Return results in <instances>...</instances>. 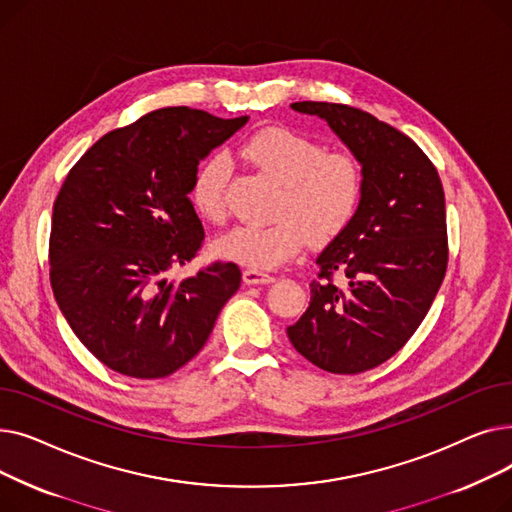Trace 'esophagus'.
Here are the masks:
<instances>
[{"instance_id":"esophagus-1","label":"esophagus","mask_w":512,"mask_h":512,"mask_svg":"<svg viewBox=\"0 0 512 512\" xmlns=\"http://www.w3.org/2000/svg\"><path fill=\"white\" fill-rule=\"evenodd\" d=\"M242 282L253 286V284H270L274 282V276L265 274V272H259V270H245L242 272Z\"/></svg>"}]
</instances>
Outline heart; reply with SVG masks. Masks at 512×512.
<instances>
[{
    "instance_id": "obj_1",
    "label": "heart",
    "mask_w": 512,
    "mask_h": 512,
    "mask_svg": "<svg viewBox=\"0 0 512 512\" xmlns=\"http://www.w3.org/2000/svg\"><path fill=\"white\" fill-rule=\"evenodd\" d=\"M242 155L280 184L270 224H242L215 240V253L251 270H274L299 255L305 240L328 245L361 207L365 174L348 149L326 151L324 143L290 128H263L242 145ZM232 161L224 151L207 155L191 182V205L203 220L226 218V186Z\"/></svg>"
}]
</instances>
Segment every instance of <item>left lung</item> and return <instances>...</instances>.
Instances as JSON below:
<instances>
[{
  "instance_id": "left-lung-1",
  "label": "left lung",
  "mask_w": 512,
  "mask_h": 512,
  "mask_svg": "<svg viewBox=\"0 0 512 512\" xmlns=\"http://www.w3.org/2000/svg\"><path fill=\"white\" fill-rule=\"evenodd\" d=\"M326 120L363 164L361 207L317 257L311 301L288 338L330 373H361L396 355L432 307L448 265L444 188L407 134L351 105L297 101Z\"/></svg>"
}]
</instances>
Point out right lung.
Here are the masks:
<instances>
[{"label":"right lung","instance_id":"right-lung-1","mask_svg":"<svg viewBox=\"0 0 512 512\" xmlns=\"http://www.w3.org/2000/svg\"><path fill=\"white\" fill-rule=\"evenodd\" d=\"M164 107L116 128L68 172L51 215L49 280L66 321L110 369L166 378L207 342L240 286L234 263L168 280L205 238L188 199L199 161L247 124Z\"/></svg>","mask_w":512,"mask_h":512}]
</instances>
